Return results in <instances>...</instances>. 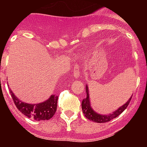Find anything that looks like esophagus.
<instances>
[{"label":"esophagus","mask_w":147,"mask_h":147,"mask_svg":"<svg viewBox=\"0 0 147 147\" xmlns=\"http://www.w3.org/2000/svg\"><path fill=\"white\" fill-rule=\"evenodd\" d=\"M73 77L74 78H78L80 77V71H79L78 69H77V68L76 69H74Z\"/></svg>","instance_id":"34e87169"}]
</instances>
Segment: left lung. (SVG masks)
<instances>
[{"label":"left lung","mask_w":147,"mask_h":147,"mask_svg":"<svg viewBox=\"0 0 147 147\" xmlns=\"http://www.w3.org/2000/svg\"><path fill=\"white\" fill-rule=\"evenodd\" d=\"M85 92H86V98H84L82 102V108L83 114H85V116L86 118H88L90 121H94L96 123H106L108 122L112 119L115 118L117 117H118L124 110L127 108V107L129 105L130 100H131V97L129 98V100L127 102L118 107L116 111H114V112H112L109 114H100L97 113L94 109L92 108V105H91V101H90L89 98V92H88V86L86 85V88H85Z\"/></svg>","instance_id":"obj_1"}]
</instances>
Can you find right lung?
<instances>
[{
    "label": "right lung",
    "mask_w": 147,
    "mask_h": 147,
    "mask_svg": "<svg viewBox=\"0 0 147 147\" xmlns=\"http://www.w3.org/2000/svg\"><path fill=\"white\" fill-rule=\"evenodd\" d=\"M16 107L22 114L29 118H33L36 121H47L53 117L56 111L58 97L52 94L47 100L38 104H28L19 100L15 96L12 90H10Z\"/></svg>",
    "instance_id": "right-lung-1"
}]
</instances>
